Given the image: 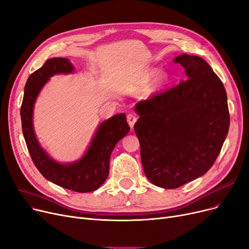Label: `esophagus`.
<instances>
[{
	"instance_id": "34e87169",
	"label": "esophagus",
	"mask_w": 249,
	"mask_h": 249,
	"mask_svg": "<svg viewBox=\"0 0 249 249\" xmlns=\"http://www.w3.org/2000/svg\"><path fill=\"white\" fill-rule=\"evenodd\" d=\"M136 120H137L136 115H134V114H128L127 115V122H128L129 126H130L131 128H133L134 123L136 122Z\"/></svg>"
}]
</instances>
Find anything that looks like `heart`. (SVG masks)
<instances>
[{
  "label": "heart",
  "mask_w": 249,
  "mask_h": 249,
  "mask_svg": "<svg viewBox=\"0 0 249 249\" xmlns=\"http://www.w3.org/2000/svg\"><path fill=\"white\" fill-rule=\"evenodd\" d=\"M156 73H157V71H155V70L149 71V72L147 73V75H146V78H147V79L153 78V77L155 76V75H156ZM167 81H168V77L165 76V75H163V76H161V77L160 78V84H165Z\"/></svg>",
  "instance_id": "1"
}]
</instances>
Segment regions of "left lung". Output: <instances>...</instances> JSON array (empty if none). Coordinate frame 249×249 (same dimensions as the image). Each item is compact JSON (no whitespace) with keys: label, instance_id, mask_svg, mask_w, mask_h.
Listing matches in <instances>:
<instances>
[{"label":"left lung","instance_id":"left-lung-1","mask_svg":"<svg viewBox=\"0 0 249 249\" xmlns=\"http://www.w3.org/2000/svg\"><path fill=\"white\" fill-rule=\"evenodd\" d=\"M187 80L135 105L134 131L147 179L178 188L207 173L228 134L230 115L224 84L202 58L174 60Z\"/></svg>","mask_w":249,"mask_h":249}]
</instances>
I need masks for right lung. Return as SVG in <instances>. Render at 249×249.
<instances>
[{
	"instance_id": "obj_1",
	"label": "right lung",
	"mask_w": 249,
	"mask_h": 249,
	"mask_svg": "<svg viewBox=\"0 0 249 249\" xmlns=\"http://www.w3.org/2000/svg\"><path fill=\"white\" fill-rule=\"evenodd\" d=\"M74 66L67 58H52L32 73L24 89L21 105L22 132L32 161L49 181L76 192H90L106 181L110 170V157L117 142L130 130L124 113L102 122L84 156L70 164L53 160L38 142L34 130V107L41 89L55 74H69Z\"/></svg>"
}]
</instances>
